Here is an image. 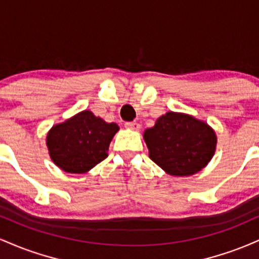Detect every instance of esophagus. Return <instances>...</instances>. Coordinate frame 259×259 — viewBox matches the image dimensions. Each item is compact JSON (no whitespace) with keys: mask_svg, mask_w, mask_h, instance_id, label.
Here are the masks:
<instances>
[{"mask_svg":"<svg viewBox=\"0 0 259 259\" xmlns=\"http://www.w3.org/2000/svg\"><path fill=\"white\" fill-rule=\"evenodd\" d=\"M125 127L130 130H140L141 125H140L138 121H127V123H125Z\"/></svg>","mask_w":259,"mask_h":259,"instance_id":"34e87169","label":"esophagus"}]
</instances>
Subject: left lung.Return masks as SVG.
Instances as JSON below:
<instances>
[{"instance_id": "8db88e82", "label": "left lung", "mask_w": 259, "mask_h": 259, "mask_svg": "<svg viewBox=\"0 0 259 259\" xmlns=\"http://www.w3.org/2000/svg\"><path fill=\"white\" fill-rule=\"evenodd\" d=\"M150 158L171 177H190L213 158L217 135L194 115L167 112L144 133Z\"/></svg>"}]
</instances>
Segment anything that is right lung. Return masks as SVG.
Instances as JSON below:
<instances>
[{
  "instance_id": "1",
  "label": "right lung",
  "mask_w": 259,
  "mask_h": 259,
  "mask_svg": "<svg viewBox=\"0 0 259 259\" xmlns=\"http://www.w3.org/2000/svg\"><path fill=\"white\" fill-rule=\"evenodd\" d=\"M118 130L115 123H107L85 109L50 129L46 136L49 154L65 173L84 174L107 158Z\"/></svg>"
}]
</instances>
